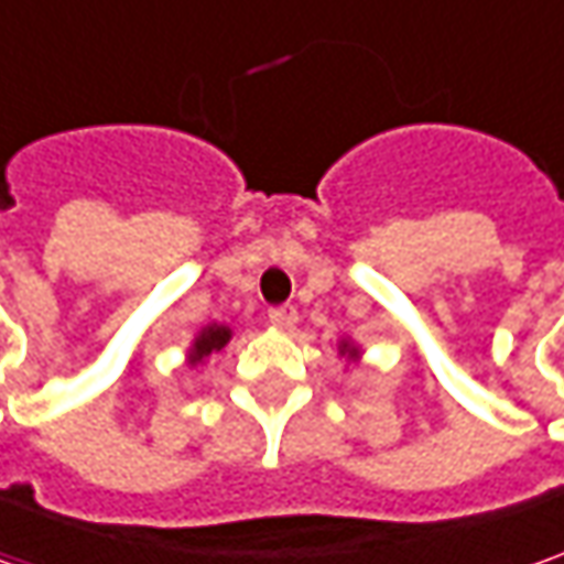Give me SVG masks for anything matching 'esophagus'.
I'll list each match as a JSON object with an SVG mask.
<instances>
[{
	"instance_id": "34e87169",
	"label": "esophagus",
	"mask_w": 564,
	"mask_h": 564,
	"mask_svg": "<svg viewBox=\"0 0 564 564\" xmlns=\"http://www.w3.org/2000/svg\"><path fill=\"white\" fill-rule=\"evenodd\" d=\"M270 323L275 326V329H294V326H297V311H294V307H289V304H282V307H272Z\"/></svg>"
}]
</instances>
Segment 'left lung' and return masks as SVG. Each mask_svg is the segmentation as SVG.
Returning <instances> with one entry per match:
<instances>
[{
    "label": "left lung",
    "instance_id": "8db88e82",
    "mask_svg": "<svg viewBox=\"0 0 564 564\" xmlns=\"http://www.w3.org/2000/svg\"><path fill=\"white\" fill-rule=\"evenodd\" d=\"M338 358H345L348 364H358L360 348L351 341V338H341V341H338Z\"/></svg>",
    "mask_w": 564,
    "mask_h": 564
}]
</instances>
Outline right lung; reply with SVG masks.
<instances>
[{"label": "right lung", "instance_id": "add662e5", "mask_svg": "<svg viewBox=\"0 0 564 564\" xmlns=\"http://www.w3.org/2000/svg\"><path fill=\"white\" fill-rule=\"evenodd\" d=\"M228 338H231V326H226V323H209V326H204V329L194 336L191 348H187V364H191V367L204 364L213 351H223V348H226Z\"/></svg>", "mask_w": 564, "mask_h": 564}]
</instances>
